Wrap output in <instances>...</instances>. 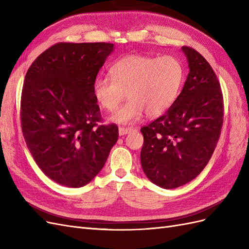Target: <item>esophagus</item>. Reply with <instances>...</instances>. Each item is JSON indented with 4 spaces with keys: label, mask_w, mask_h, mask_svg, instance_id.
I'll return each mask as SVG.
<instances>
[{
    "label": "esophagus",
    "mask_w": 249,
    "mask_h": 249,
    "mask_svg": "<svg viewBox=\"0 0 249 249\" xmlns=\"http://www.w3.org/2000/svg\"><path fill=\"white\" fill-rule=\"evenodd\" d=\"M134 129L133 127H125V126H119L118 127V133L120 136H123V135H126L127 133H130L131 131H133Z\"/></svg>",
    "instance_id": "34e87169"
}]
</instances>
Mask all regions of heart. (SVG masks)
I'll list each match as a JSON object with an SVG mask.
<instances>
[{
    "instance_id": "heart-1",
    "label": "heart",
    "mask_w": 249,
    "mask_h": 249,
    "mask_svg": "<svg viewBox=\"0 0 249 249\" xmlns=\"http://www.w3.org/2000/svg\"><path fill=\"white\" fill-rule=\"evenodd\" d=\"M110 76L100 74L93 82V95L100 106L115 111L124 96H129L110 118L116 124H133L145 114L161 115L175 103L185 79L182 61L176 56L154 57L129 55L111 66Z\"/></svg>"
}]
</instances>
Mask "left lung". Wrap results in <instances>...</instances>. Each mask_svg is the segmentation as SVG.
Returning <instances> with one entry per match:
<instances>
[{
  "label": "left lung",
  "mask_w": 249,
  "mask_h": 249,
  "mask_svg": "<svg viewBox=\"0 0 249 249\" xmlns=\"http://www.w3.org/2000/svg\"><path fill=\"white\" fill-rule=\"evenodd\" d=\"M189 73L164 115L142 126V169L164 189L183 186L207 166L223 124V95L212 67L197 51L183 47Z\"/></svg>",
  "instance_id": "1"
}]
</instances>
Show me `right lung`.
I'll return each instance as SVG.
<instances>
[{"label": "right lung", "instance_id": "obj_1", "mask_svg": "<svg viewBox=\"0 0 249 249\" xmlns=\"http://www.w3.org/2000/svg\"><path fill=\"white\" fill-rule=\"evenodd\" d=\"M113 51L109 42H58L26 73L20 99L21 131L34 161L48 178L85 186L106 163L118 139L102 122L93 82Z\"/></svg>", "mask_w": 249, "mask_h": 249}]
</instances>
